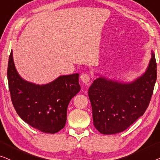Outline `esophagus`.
I'll list each match as a JSON object with an SVG mask.
<instances>
[{
    "label": "esophagus",
    "mask_w": 160,
    "mask_h": 160,
    "mask_svg": "<svg viewBox=\"0 0 160 160\" xmlns=\"http://www.w3.org/2000/svg\"><path fill=\"white\" fill-rule=\"evenodd\" d=\"M80 80H82V82L85 84H88V82L90 80V76L86 73H83L80 75Z\"/></svg>",
    "instance_id": "esophagus-1"
}]
</instances>
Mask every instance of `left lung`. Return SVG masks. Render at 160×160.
<instances>
[{
    "instance_id": "8db88e82",
    "label": "left lung",
    "mask_w": 160,
    "mask_h": 160,
    "mask_svg": "<svg viewBox=\"0 0 160 160\" xmlns=\"http://www.w3.org/2000/svg\"><path fill=\"white\" fill-rule=\"evenodd\" d=\"M157 80V63L152 52L147 71L133 82L126 83L100 77L88 89L93 125L101 133L124 131L142 116Z\"/></svg>"
}]
</instances>
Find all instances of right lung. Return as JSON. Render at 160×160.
<instances>
[{"instance_id": "1", "label": "right lung", "mask_w": 160, "mask_h": 160, "mask_svg": "<svg viewBox=\"0 0 160 160\" xmlns=\"http://www.w3.org/2000/svg\"><path fill=\"white\" fill-rule=\"evenodd\" d=\"M7 76L13 107L24 122L46 133L64 128L69 103L80 91L79 74L60 76L46 85L28 82L18 74L12 51Z\"/></svg>"}]
</instances>
